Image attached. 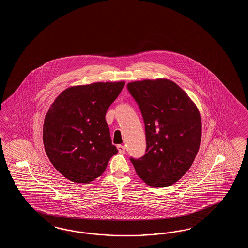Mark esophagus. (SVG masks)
Segmentation results:
<instances>
[{
    "mask_svg": "<svg viewBox=\"0 0 248 248\" xmlns=\"http://www.w3.org/2000/svg\"><path fill=\"white\" fill-rule=\"evenodd\" d=\"M117 148H118V150H119V153H121V154H124V153H126V148H125V146H123V145H118Z\"/></svg>",
    "mask_w": 248,
    "mask_h": 248,
    "instance_id": "1",
    "label": "esophagus"
}]
</instances>
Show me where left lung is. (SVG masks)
I'll return each instance as SVG.
<instances>
[{"instance_id":"1","label":"left lung","mask_w":248,"mask_h":248,"mask_svg":"<svg viewBox=\"0 0 248 248\" xmlns=\"http://www.w3.org/2000/svg\"><path fill=\"white\" fill-rule=\"evenodd\" d=\"M140 108L146 151L130 158L137 175L151 187H168L190 169L199 152L202 124L189 95L168 79H143L126 85Z\"/></svg>"}]
</instances>
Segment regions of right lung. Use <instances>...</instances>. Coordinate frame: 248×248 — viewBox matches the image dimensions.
I'll list each match as a JSON object with an SVG mask.
<instances>
[{"instance_id": "obj_1", "label": "right lung", "mask_w": 248, "mask_h": 248, "mask_svg": "<svg viewBox=\"0 0 248 248\" xmlns=\"http://www.w3.org/2000/svg\"><path fill=\"white\" fill-rule=\"evenodd\" d=\"M125 81L70 87L55 99L45 116L43 144L47 158L65 178L89 184L118 153L106 114Z\"/></svg>"}]
</instances>
